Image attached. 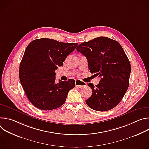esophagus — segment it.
<instances>
[{"label": "esophagus", "instance_id": "1", "mask_svg": "<svg viewBox=\"0 0 149 149\" xmlns=\"http://www.w3.org/2000/svg\"><path fill=\"white\" fill-rule=\"evenodd\" d=\"M75 87L76 88H82L83 87H85L87 86V84L85 83L82 81H81L79 80H77L75 82Z\"/></svg>", "mask_w": 149, "mask_h": 149}]
</instances>
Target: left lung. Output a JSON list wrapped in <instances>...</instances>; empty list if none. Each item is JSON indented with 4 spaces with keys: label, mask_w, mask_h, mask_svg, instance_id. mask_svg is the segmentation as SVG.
Wrapping results in <instances>:
<instances>
[{
    "label": "left lung",
    "mask_w": 149,
    "mask_h": 149,
    "mask_svg": "<svg viewBox=\"0 0 149 149\" xmlns=\"http://www.w3.org/2000/svg\"><path fill=\"white\" fill-rule=\"evenodd\" d=\"M77 51L86 56L88 68L101 77L98 85L92 83V95L86 100L89 107L105 111L114 108L123 99L129 86L131 65L118 42L100 36L79 44Z\"/></svg>",
    "instance_id": "obj_1"
}]
</instances>
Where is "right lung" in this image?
Returning <instances> with one entry per match:
<instances>
[{"instance_id": "obj_1", "label": "right lung", "mask_w": 149, "mask_h": 149, "mask_svg": "<svg viewBox=\"0 0 149 149\" xmlns=\"http://www.w3.org/2000/svg\"><path fill=\"white\" fill-rule=\"evenodd\" d=\"M77 43H64L40 38L28 45L19 67V79L30 102L36 108L51 110L65 102L75 80H59L56 84L55 70L61 67Z\"/></svg>"}]
</instances>
